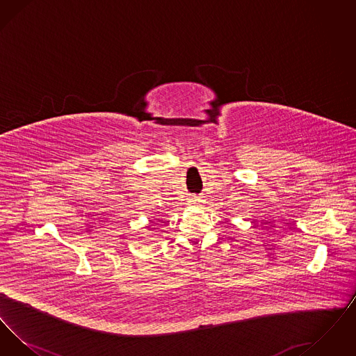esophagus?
I'll list each match as a JSON object with an SVG mask.
<instances>
[{
  "mask_svg": "<svg viewBox=\"0 0 356 356\" xmlns=\"http://www.w3.org/2000/svg\"><path fill=\"white\" fill-rule=\"evenodd\" d=\"M189 203L200 205V204L204 203V196H196V195H192V196L189 197Z\"/></svg>",
  "mask_w": 356,
  "mask_h": 356,
  "instance_id": "obj_1",
  "label": "esophagus"
}]
</instances>
